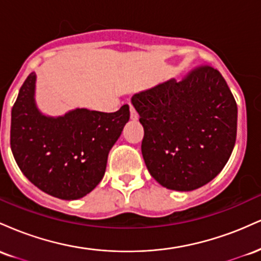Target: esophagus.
Here are the masks:
<instances>
[{"mask_svg":"<svg viewBox=\"0 0 261 261\" xmlns=\"http://www.w3.org/2000/svg\"><path fill=\"white\" fill-rule=\"evenodd\" d=\"M130 119H131V120H134V121H136L137 119H139V115H137L136 110L134 109L133 106H130Z\"/></svg>","mask_w":261,"mask_h":261,"instance_id":"34e87169","label":"esophagus"}]
</instances>
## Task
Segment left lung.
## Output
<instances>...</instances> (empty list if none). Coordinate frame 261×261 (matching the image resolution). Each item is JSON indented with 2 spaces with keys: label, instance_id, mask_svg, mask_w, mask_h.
I'll return each mask as SVG.
<instances>
[{
  "label": "left lung",
  "instance_id": "left-lung-1",
  "mask_svg": "<svg viewBox=\"0 0 261 261\" xmlns=\"http://www.w3.org/2000/svg\"><path fill=\"white\" fill-rule=\"evenodd\" d=\"M141 151L149 174L162 187L191 191L216 176L236 143L237 103L222 74L211 66L136 93Z\"/></svg>",
  "mask_w": 261,
  "mask_h": 261
}]
</instances>
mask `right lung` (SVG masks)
<instances>
[{
    "label": "right lung",
    "instance_id": "add662e5",
    "mask_svg": "<svg viewBox=\"0 0 261 261\" xmlns=\"http://www.w3.org/2000/svg\"><path fill=\"white\" fill-rule=\"evenodd\" d=\"M37 74L20 87L12 108L11 148L28 180L62 200L86 196L106 173L108 154L130 119L127 104L115 113L76 108L45 115L35 100Z\"/></svg>",
    "mask_w": 261,
    "mask_h": 261
}]
</instances>
